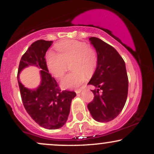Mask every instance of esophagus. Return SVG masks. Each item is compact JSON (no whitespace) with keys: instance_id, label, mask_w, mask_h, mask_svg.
Returning <instances> with one entry per match:
<instances>
[{"instance_id":"esophagus-1","label":"esophagus","mask_w":154,"mask_h":154,"mask_svg":"<svg viewBox=\"0 0 154 154\" xmlns=\"http://www.w3.org/2000/svg\"><path fill=\"white\" fill-rule=\"evenodd\" d=\"M81 91H82V90H80V89L77 90V91H75L76 93H77V94H79V93H81Z\"/></svg>"}]
</instances>
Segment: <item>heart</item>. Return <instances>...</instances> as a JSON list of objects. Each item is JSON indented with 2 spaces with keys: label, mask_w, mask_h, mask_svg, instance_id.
Masks as SVG:
<instances>
[{
  "label": "heart",
  "mask_w": 154,
  "mask_h": 154,
  "mask_svg": "<svg viewBox=\"0 0 154 154\" xmlns=\"http://www.w3.org/2000/svg\"><path fill=\"white\" fill-rule=\"evenodd\" d=\"M59 53L49 51L46 56L49 71L56 78L61 79L72 63L73 72L64 77L61 82L63 88L74 89L87 80L88 75L94 73L98 65V54L93 48L78 40L63 41L56 45Z\"/></svg>",
  "instance_id": "heart-1"
}]
</instances>
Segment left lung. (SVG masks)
<instances>
[{"instance_id":"left-lung-1","label":"left lung","mask_w":154,"mask_h":154,"mask_svg":"<svg viewBox=\"0 0 154 154\" xmlns=\"http://www.w3.org/2000/svg\"><path fill=\"white\" fill-rule=\"evenodd\" d=\"M98 54V65L88 85L94 98L88 109L95 121L108 122L117 116L126 103L128 77L125 63L114 47L95 37L89 38Z\"/></svg>"}]
</instances>
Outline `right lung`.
<instances>
[{"instance_id": "obj_1", "label": "right lung", "mask_w": 154, "mask_h": 154, "mask_svg": "<svg viewBox=\"0 0 154 154\" xmlns=\"http://www.w3.org/2000/svg\"><path fill=\"white\" fill-rule=\"evenodd\" d=\"M52 43L39 40L32 44L22 56L17 76L26 112L40 127L48 130H56L64 125L69 114L72 100L76 96L74 91H61L49 73L45 56ZM29 66H38L42 69V82L36 89L26 88L19 81V73Z\"/></svg>"}]
</instances>
